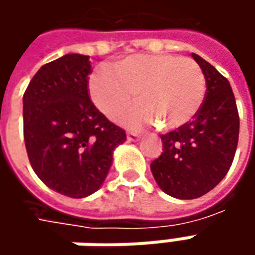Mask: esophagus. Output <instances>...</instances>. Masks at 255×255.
Segmentation results:
<instances>
[{
	"mask_svg": "<svg viewBox=\"0 0 255 255\" xmlns=\"http://www.w3.org/2000/svg\"><path fill=\"white\" fill-rule=\"evenodd\" d=\"M140 136L137 133H128V140L129 142H139Z\"/></svg>",
	"mask_w": 255,
	"mask_h": 255,
	"instance_id": "34e87169",
	"label": "esophagus"
}]
</instances>
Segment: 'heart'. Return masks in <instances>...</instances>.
I'll list each match as a JSON object with an SVG mask.
<instances>
[{
    "label": "heart",
    "instance_id": "heart-1",
    "mask_svg": "<svg viewBox=\"0 0 255 255\" xmlns=\"http://www.w3.org/2000/svg\"><path fill=\"white\" fill-rule=\"evenodd\" d=\"M206 78L189 58L167 54H137L121 59L113 72L99 69L89 78L93 105L109 119H118L133 102L139 105L123 118L132 129L160 123L177 130L200 112L206 98Z\"/></svg>",
    "mask_w": 255,
    "mask_h": 255
}]
</instances>
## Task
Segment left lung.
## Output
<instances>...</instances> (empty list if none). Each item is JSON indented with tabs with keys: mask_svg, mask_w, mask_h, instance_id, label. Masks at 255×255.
<instances>
[{
	"mask_svg": "<svg viewBox=\"0 0 255 255\" xmlns=\"http://www.w3.org/2000/svg\"><path fill=\"white\" fill-rule=\"evenodd\" d=\"M193 59L206 78V98L197 116L184 128L162 134L163 153L150 170L166 194L191 200L209 193L230 169L240 119L230 82L197 54Z\"/></svg>",
	"mask_w": 255,
	"mask_h": 255,
	"instance_id": "8db88e82",
	"label": "left lung"
}]
</instances>
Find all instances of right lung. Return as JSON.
<instances>
[{"mask_svg": "<svg viewBox=\"0 0 255 255\" xmlns=\"http://www.w3.org/2000/svg\"><path fill=\"white\" fill-rule=\"evenodd\" d=\"M91 72L89 56L64 55L41 66L22 98L29 163L49 189L72 199L102 187L113 150L126 140L89 99Z\"/></svg>", "mask_w": 255, "mask_h": 255, "instance_id": "right-lung-1", "label": "right lung"}]
</instances>
